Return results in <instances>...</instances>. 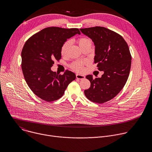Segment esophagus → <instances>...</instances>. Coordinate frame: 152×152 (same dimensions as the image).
I'll list each match as a JSON object with an SVG mask.
<instances>
[{
  "mask_svg": "<svg viewBox=\"0 0 152 152\" xmlns=\"http://www.w3.org/2000/svg\"><path fill=\"white\" fill-rule=\"evenodd\" d=\"M85 76L84 75H79V74H76V78L78 79H85Z\"/></svg>",
  "mask_w": 152,
  "mask_h": 152,
  "instance_id": "34e87169",
  "label": "esophagus"
}]
</instances>
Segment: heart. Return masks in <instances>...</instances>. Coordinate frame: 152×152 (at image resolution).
<instances>
[{
  "mask_svg": "<svg viewBox=\"0 0 152 152\" xmlns=\"http://www.w3.org/2000/svg\"><path fill=\"white\" fill-rule=\"evenodd\" d=\"M77 42L80 48L82 49L85 47L91 46V41L86 37H81L78 39ZM71 45V41H67L62 45L61 49V53L62 56L66 55L69 48ZM84 62L82 61H76L72 64V67L73 70L77 72H82L83 70V67Z\"/></svg>",
  "mask_w": 152,
  "mask_h": 152,
  "instance_id": "obj_1",
  "label": "heart"
}]
</instances>
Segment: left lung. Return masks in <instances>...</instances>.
<instances>
[{"label": "left lung", "instance_id": "8db88e82", "mask_svg": "<svg viewBox=\"0 0 152 152\" xmlns=\"http://www.w3.org/2000/svg\"><path fill=\"white\" fill-rule=\"evenodd\" d=\"M80 30L94 42V63H97L99 71L104 72L99 78L86 76L91 86L84 94L93 102L103 103L115 97L124 87L131 70V55L124 38L111 30L100 26Z\"/></svg>", "mask_w": 152, "mask_h": 152}]
</instances>
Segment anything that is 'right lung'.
<instances>
[{
	"label": "right lung",
	"instance_id": "obj_1",
	"mask_svg": "<svg viewBox=\"0 0 152 152\" xmlns=\"http://www.w3.org/2000/svg\"><path fill=\"white\" fill-rule=\"evenodd\" d=\"M80 34L77 28L49 27L30 37L21 51V69L32 92L40 99L52 102L60 99L76 75L67 70L63 75L51 70L54 61L61 58V49L67 39Z\"/></svg>",
	"mask_w": 152,
	"mask_h": 152
}]
</instances>
